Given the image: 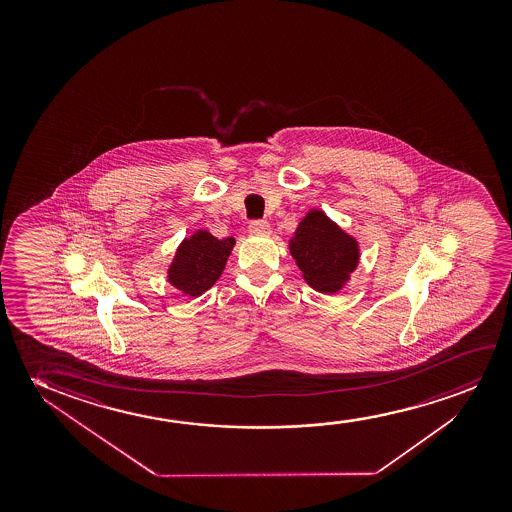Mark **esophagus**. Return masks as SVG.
I'll list each match as a JSON object with an SVG mask.
<instances>
[{"label": "esophagus", "instance_id": "esophagus-1", "mask_svg": "<svg viewBox=\"0 0 512 512\" xmlns=\"http://www.w3.org/2000/svg\"><path fill=\"white\" fill-rule=\"evenodd\" d=\"M248 232L253 236H267L271 234V225L267 224L266 220H253L248 225Z\"/></svg>", "mask_w": 512, "mask_h": 512}]
</instances>
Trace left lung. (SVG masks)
Here are the masks:
<instances>
[{
	"mask_svg": "<svg viewBox=\"0 0 512 512\" xmlns=\"http://www.w3.org/2000/svg\"><path fill=\"white\" fill-rule=\"evenodd\" d=\"M288 248L309 287L323 294L339 292L360 259L357 239L320 210H309L302 218Z\"/></svg>",
	"mask_w": 512,
	"mask_h": 512,
	"instance_id": "8db88e82",
	"label": "left lung"
}]
</instances>
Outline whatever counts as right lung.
Masks as SVG:
<instances>
[{
	"mask_svg": "<svg viewBox=\"0 0 512 512\" xmlns=\"http://www.w3.org/2000/svg\"><path fill=\"white\" fill-rule=\"evenodd\" d=\"M236 239H218L208 231H196L183 239L168 269V281L190 297L204 294L224 271Z\"/></svg>",
	"mask_w": 512,
	"mask_h": 512,
	"instance_id": "right-lung-1",
	"label": "right lung"
}]
</instances>
